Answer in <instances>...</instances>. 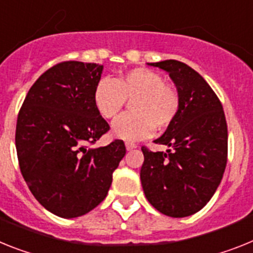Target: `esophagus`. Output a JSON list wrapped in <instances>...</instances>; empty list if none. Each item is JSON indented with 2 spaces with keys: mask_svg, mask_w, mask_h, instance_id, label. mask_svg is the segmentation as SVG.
<instances>
[{
  "mask_svg": "<svg viewBox=\"0 0 253 253\" xmlns=\"http://www.w3.org/2000/svg\"><path fill=\"white\" fill-rule=\"evenodd\" d=\"M125 147H126V150L128 151H130L133 150V148L137 147V144L133 143V142H125Z\"/></svg>",
  "mask_w": 253,
  "mask_h": 253,
  "instance_id": "34e87169",
  "label": "esophagus"
}]
</instances>
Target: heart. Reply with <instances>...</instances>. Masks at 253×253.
Wrapping results in <instances>:
<instances>
[{
	"mask_svg": "<svg viewBox=\"0 0 253 253\" xmlns=\"http://www.w3.org/2000/svg\"><path fill=\"white\" fill-rule=\"evenodd\" d=\"M126 101L131 112L112 123V134L129 141L148 137L153 128L157 131L169 128L182 105L178 88L150 69H131L115 81L103 78L96 84L93 103L102 118H115Z\"/></svg>",
	"mask_w": 253,
	"mask_h": 253,
	"instance_id": "1",
	"label": "heart"
}]
</instances>
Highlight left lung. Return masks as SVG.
Returning a JSON list of instances; mask_svg holds the SVG:
<instances>
[{
	"label": "left lung",
	"mask_w": 253,
	"mask_h": 253,
	"mask_svg": "<svg viewBox=\"0 0 253 253\" xmlns=\"http://www.w3.org/2000/svg\"><path fill=\"white\" fill-rule=\"evenodd\" d=\"M168 71L182 105L175 122L155 143L166 152L142 147L141 182L148 202L171 217L200 211L219 187L228 160V126L223 105L204 78L176 60L148 62Z\"/></svg>",
	"instance_id": "left-lung-1"
}]
</instances>
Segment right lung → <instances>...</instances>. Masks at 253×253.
I'll return each instance as SVG.
<instances>
[{
    "instance_id": "right-lung-1",
    "label": "right lung",
    "mask_w": 253,
    "mask_h": 253,
    "mask_svg": "<svg viewBox=\"0 0 253 253\" xmlns=\"http://www.w3.org/2000/svg\"><path fill=\"white\" fill-rule=\"evenodd\" d=\"M102 65L64 61L44 71L18 115L19 166L36 200L64 219L82 216L105 200L125 156L115 139L90 147L110 129L93 103Z\"/></svg>"
}]
</instances>
